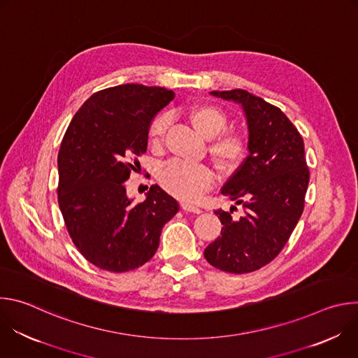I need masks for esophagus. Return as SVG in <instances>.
Here are the masks:
<instances>
[{"label":"esophagus","instance_id":"1","mask_svg":"<svg viewBox=\"0 0 358 358\" xmlns=\"http://www.w3.org/2000/svg\"><path fill=\"white\" fill-rule=\"evenodd\" d=\"M181 208H182L184 211L194 213V214H199V213H202V211H201V208H199L198 206H195V203L188 202V201H182V202H181Z\"/></svg>","mask_w":358,"mask_h":358}]
</instances>
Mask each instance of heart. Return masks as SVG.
<instances>
[{"mask_svg": "<svg viewBox=\"0 0 358 358\" xmlns=\"http://www.w3.org/2000/svg\"><path fill=\"white\" fill-rule=\"evenodd\" d=\"M189 120L202 136L214 137L208 150L220 169L234 170L241 164L246 155L245 138L235 131L216 136L227 127V116L220 109L211 105H196L189 110ZM167 126L169 117L166 115L152 120L148 129V140L152 147H159L163 143ZM159 180L171 194L182 199H195L213 184L214 173L203 163L173 160L162 167Z\"/></svg>", "mask_w": 358, "mask_h": 358, "instance_id": "1", "label": "heart"}]
</instances>
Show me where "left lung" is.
<instances>
[{"label": "left lung", "instance_id": "obj_1", "mask_svg": "<svg viewBox=\"0 0 358 358\" xmlns=\"http://www.w3.org/2000/svg\"><path fill=\"white\" fill-rule=\"evenodd\" d=\"M210 93L242 106L249 155L221 188L245 214L232 217L235 206L215 211L224 227L203 257L220 271L249 273L278 257L301 217L310 177L304 144L286 115L262 97L243 89Z\"/></svg>", "mask_w": 358, "mask_h": 358}]
</instances>
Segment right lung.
Masks as SVG:
<instances>
[{"instance_id":"add662e5","label":"right lung","mask_w":358,"mask_h":358,"mask_svg":"<svg viewBox=\"0 0 358 358\" xmlns=\"http://www.w3.org/2000/svg\"><path fill=\"white\" fill-rule=\"evenodd\" d=\"M174 99L166 87L119 85L93 93L73 116L58 155V202L85 259L109 272L148 262L180 210L160 185L133 206L124 181L147 150L155 116Z\"/></svg>"}]
</instances>
